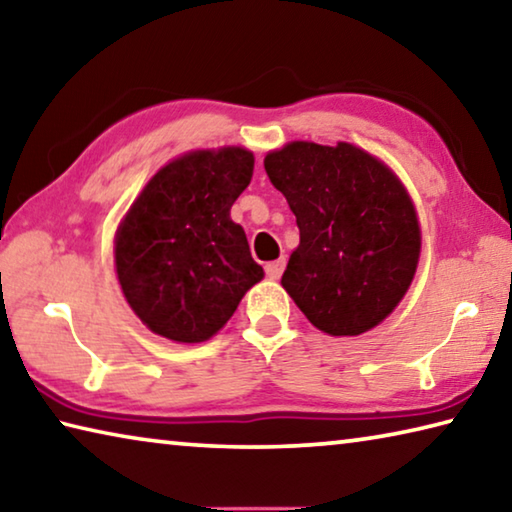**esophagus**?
Returning <instances> with one entry per match:
<instances>
[{"label":"esophagus","instance_id":"34e87169","mask_svg":"<svg viewBox=\"0 0 512 512\" xmlns=\"http://www.w3.org/2000/svg\"><path fill=\"white\" fill-rule=\"evenodd\" d=\"M284 266H287V259H275V262H268L266 264V275L271 277V280H280V275L284 273Z\"/></svg>","mask_w":512,"mask_h":512}]
</instances>
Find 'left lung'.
Returning a JSON list of instances; mask_svg holds the SVG:
<instances>
[{"mask_svg": "<svg viewBox=\"0 0 512 512\" xmlns=\"http://www.w3.org/2000/svg\"><path fill=\"white\" fill-rule=\"evenodd\" d=\"M273 187L296 214L300 246L282 275L320 332L359 336L409 291L420 225L400 178L348 142H291L264 158Z\"/></svg>", "mask_w": 512, "mask_h": 512, "instance_id": "8db88e82", "label": "left lung"}]
</instances>
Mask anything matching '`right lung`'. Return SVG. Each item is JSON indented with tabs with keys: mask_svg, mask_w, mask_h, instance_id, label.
I'll return each mask as SVG.
<instances>
[{
	"mask_svg": "<svg viewBox=\"0 0 512 512\" xmlns=\"http://www.w3.org/2000/svg\"><path fill=\"white\" fill-rule=\"evenodd\" d=\"M241 146L192 151L155 173L121 221L115 264L124 298L151 332L201 343L264 277L230 207L253 178Z\"/></svg>",
	"mask_w": 512,
	"mask_h": 512,
	"instance_id": "right-lung-1",
	"label": "right lung"
}]
</instances>
